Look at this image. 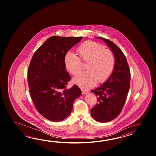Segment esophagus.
<instances>
[{"instance_id": "esophagus-1", "label": "esophagus", "mask_w": 156, "mask_h": 156, "mask_svg": "<svg viewBox=\"0 0 156 156\" xmlns=\"http://www.w3.org/2000/svg\"><path fill=\"white\" fill-rule=\"evenodd\" d=\"M82 91V94H86L87 93H89V91H86V90H81Z\"/></svg>"}]
</instances>
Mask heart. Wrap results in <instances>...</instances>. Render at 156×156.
I'll return each instance as SVG.
<instances>
[{
  "instance_id": "heart-1",
  "label": "heart",
  "mask_w": 156,
  "mask_h": 156,
  "mask_svg": "<svg viewBox=\"0 0 156 156\" xmlns=\"http://www.w3.org/2000/svg\"><path fill=\"white\" fill-rule=\"evenodd\" d=\"M79 57L68 52L64 62L67 69L73 75L81 71L82 62H87V71L80 73L73 78V83L83 89H89L96 83H103L109 78L115 65V57L111 50L104 48L100 43L88 41L77 48Z\"/></svg>"
}]
</instances>
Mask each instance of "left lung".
Segmentation results:
<instances>
[{
    "label": "left lung",
    "instance_id": "1",
    "mask_svg": "<svg viewBox=\"0 0 156 156\" xmlns=\"http://www.w3.org/2000/svg\"><path fill=\"white\" fill-rule=\"evenodd\" d=\"M96 38L104 41L115 57L112 75L101 86L91 90L98 98V103L91 109V116L97 122L105 123L116 118L123 109L129 90L130 72L122 51L110 40Z\"/></svg>",
    "mask_w": 156,
    "mask_h": 156
}]
</instances>
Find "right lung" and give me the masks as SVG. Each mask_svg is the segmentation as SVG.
Here are the masks:
<instances>
[{"mask_svg": "<svg viewBox=\"0 0 156 156\" xmlns=\"http://www.w3.org/2000/svg\"><path fill=\"white\" fill-rule=\"evenodd\" d=\"M82 37L52 36L39 47L31 59L27 73L30 95L38 112L45 118L60 122L73 109L81 94L76 85L67 89L71 80L64 59Z\"/></svg>", "mask_w": 156, "mask_h": 156, "instance_id": "1", "label": "right lung"}]
</instances>
